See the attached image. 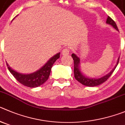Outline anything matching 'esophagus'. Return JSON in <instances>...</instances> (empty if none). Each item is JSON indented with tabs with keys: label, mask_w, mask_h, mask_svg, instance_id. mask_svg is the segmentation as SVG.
<instances>
[{
	"label": "esophagus",
	"mask_w": 125,
	"mask_h": 125,
	"mask_svg": "<svg viewBox=\"0 0 125 125\" xmlns=\"http://www.w3.org/2000/svg\"><path fill=\"white\" fill-rule=\"evenodd\" d=\"M69 49H68V47H66V48H65L64 49H63L62 53L63 55H66L69 54Z\"/></svg>",
	"instance_id": "1"
}]
</instances>
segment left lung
I'll use <instances>...</instances> for the list:
<instances>
[{"mask_svg":"<svg viewBox=\"0 0 125 125\" xmlns=\"http://www.w3.org/2000/svg\"><path fill=\"white\" fill-rule=\"evenodd\" d=\"M106 23L108 24H110L114 28L116 31H118V29L117 28V26H116L115 22L110 18V17H107V21H106ZM72 57L73 58V60H74V78H75L76 80L78 81L81 83L82 84L86 86H89V87H94V86H97L98 85L101 84L102 83H104L105 81H106L107 80V79L109 78V77L111 76V74H112L114 71L115 70V69L116 68V66L118 64L119 62V59H120V57L118 59L117 63H116V65L115 66V67L114 68V69L112 70L111 72L110 73H107V74H105L104 76L99 78H89V77L86 76L85 75H84L81 72V69H80V59L79 58L75 53H72Z\"/></svg>","mask_w":125,"mask_h":125,"instance_id":"1","label":"left lung"}]
</instances>
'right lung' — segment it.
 Wrapping results in <instances>:
<instances>
[{
  "instance_id": "1",
  "label": "right lung",
  "mask_w": 125,
  "mask_h": 125,
  "mask_svg": "<svg viewBox=\"0 0 125 125\" xmlns=\"http://www.w3.org/2000/svg\"><path fill=\"white\" fill-rule=\"evenodd\" d=\"M14 18L13 20H14ZM60 53H57V54L51 57V59L47 62L46 63L44 66H42L40 69L36 72L32 73H29V74L21 73L14 70L12 68H11V67H10V66H9L7 63V65L9 70L18 82L27 87H36L43 84L48 80L52 65L57 59L60 58Z\"/></svg>"
}]
</instances>
